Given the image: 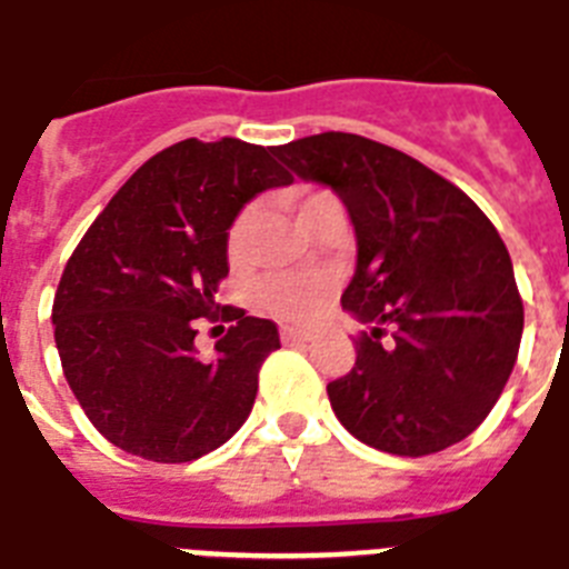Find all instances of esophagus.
Here are the masks:
<instances>
[{"label":"esophagus","mask_w":569,"mask_h":569,"mask_svg":"<svg viewBox=\"0 0 569 569\" xmlns=\"http://www.w3.org/2000/svg\"><path fill=\"white\" fill-rule=\"evenodd\" d=\"M312 336L303 330H283V341L286 345H303V341H309Z\"/></svg>","instance_id":"1"}]
</instances>
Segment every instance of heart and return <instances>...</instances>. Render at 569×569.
<instances>
[{
	"label": "heart",
	"mask_w": 569,
	"mask_h": 569,
	"mask_svg": "<svg viewBox=\"0 0 569 569\" xmlns=\"http://www.w3.org/2000/svg\"><path fill=\"white\" fill-rule=\"evenodd\" d=\"M312 196V192H309ZM303 196L298 201V212L300 207L307 204V198ZM248 221L251 216L242 212L237 221H233V228L228 233V257L233 262L242 257L244 248V237H248ZM257 300H260V307L266 312L277 318H286V321H309L312 316L321 312L327 300V286L321 280H300V277H269V280H262L260 289H257Z\"/></svg>",
	"instance_id": "1"
}]
</instances>
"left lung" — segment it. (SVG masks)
I'll return each mask as SVG.
<instances>
[{
    "mask_svg": "<svg viewBox=\"0 0 569 569\" xmlns=\"http://www.w3.org/2000/svg\"><path fill=\"white\" fill-rule=\"evenodd\" d=\"M298 178L345 201L357 271L341 307L371 332L327 386L341 427L391 456L459 445L488 418L517 362L523 300L491 219L450 180L359 133L277 146Z\"/></svg>",
    "mask_w": 569,
    "mask_h": 569,
    "instance_id": "obj_1",
    "label": "left lung"
}]
</instances>
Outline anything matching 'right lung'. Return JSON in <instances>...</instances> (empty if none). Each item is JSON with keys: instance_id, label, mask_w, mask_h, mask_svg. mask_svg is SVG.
I'll use <instances>...</instances> for the list:
<instances>
[{"instance_id": "add662e5", "label": "right lung", "mask_w": 569, "mask_h": 569, "mask_svg": "<svg viewBox=\"0 0 569 569\" xmlns=\"http://www.w3.org/2000/svg\"><path fill=\"white\" fill-rule=\"evenodd\" d=\"M286 183L292 174L253 142H174L124 180L78 242L54 292V345L110 445L180 465L224 445L251 415L280 336L244 309L216 316V292L239 210ZM196 317L231 321L216 360L197 359Z\"/></svg>"}]
</instances>
